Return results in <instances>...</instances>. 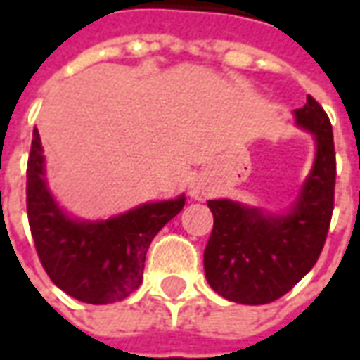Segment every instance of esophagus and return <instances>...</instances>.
Wrapping results in <instances>:
<instances>
[{"mask_svg":"<svg viewBox=\"0 0 360 360\" xmlns=\"http://www.w3.org/2000/svg\"><path fill=\"white\" fill-rule=\"evenodd\" d=\"M191 195L198 196V187H193V191H191Z\"/></svg>","mask_w":360,"mask_h":360,"instance_id":"34e87169","label":"esophagus"}]
</instances>
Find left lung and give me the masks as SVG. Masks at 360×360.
<instances>
[{"mask_svg":"<svg viewBox=\"0 0 360 360\" xmlns=\"http://www.w3.org/2000/svg\"><path fill=\"white\" fill-rule=\"evenodd\" d=\"M295 117L314 134L316 160L291 214L271 218L231 200H208L214 227L204 249V271L227 301H276L312 270L324 249L335 193L332 123L312 96L295 110Z\"/></svg>","mask_w":360,"mask_h":360,"instance_id":"obj_1","label":"left lung"}]
</instances>
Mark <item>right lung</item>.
<instances>
[{
	"instance_id": "add662e5",
	"label": "right lung",
	"mask_w": 360,
	"mask_h": 360,
	"mask_svg": "<svg viewBox=\"0 0 360 360\" xmlns=\"http://www.w3.org/2000/svg\"><path fill=\"white\" fill-rule=\"evenodd\" d=\"M183 206L185 196H179L98 224L67 218L46 187L42 142L34 129L27 165L28 226L46 274L75 299L108 304L139 289L150 243Z\"/></svg>"
}]
</instances>
